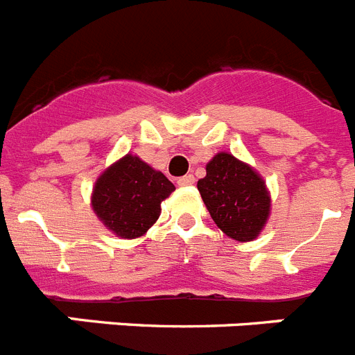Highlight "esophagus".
Listing matches in <instances>:
<instances>
[{
    "label": "esophagus",
    "instance_id": "esophagus-1",
    "mask_svg": "<svg viewBox=\"0 0 355 355\" xmlns=\"http://www.w3.org/2000/svg\"><path fill=\"white\" fill-rule=\"evenodd\" d=\"M178 186H193L195 184V177L193 175H184V177H180L177 180Z\"/></svg>",
    "mask_w": 355,
    "mask_h": 355
}]
</instances>
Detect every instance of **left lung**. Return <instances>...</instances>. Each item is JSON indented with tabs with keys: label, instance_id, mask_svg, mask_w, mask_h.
<instances>
[{
	"label": "left lung",
	"instance_id": "1",
	"mask_svg": "<svg viewBox=\"0 0 355 355\" xmlns=\"http://www.w3.org/2000/svg\"><path fill=\"white\" fill-rule=\"evenodd\" d=\"M198 180V191L214 223L236 241H252L270 214L263 178L230 153H218Z\"/></svg>",
	"mask_w": 355,
	"mask_h": 355
}]
</instances>
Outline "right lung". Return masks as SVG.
I'll return each instance as SVG.
<instances>
[{"label":"right lung","mask_w":355,"mask_h":355,"mask_svg":"<svg viewBox=\"0 0 355 355\" xmlns=\"http://www.w3.org/2000/svg\"><path fill=\"white\" fill-rule=\"evenodd\" d=\"M175 186L139 157L126 155L98 178L92 209L116 236L134 239L146 232L160 214V202Z\"/></svg>","instance_id":"add662e5"}]
</instances>
